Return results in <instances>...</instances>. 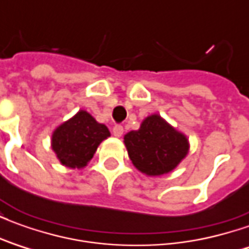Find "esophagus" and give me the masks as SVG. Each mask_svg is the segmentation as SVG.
Listing matches in <instances>:
<instances>
[{
  "mask_svg": "<svg viewBox=\"0 0 249 249\" xmlns=\"http://www.w3.org/2000/svg\"><path fill=\"white\" fill-rule=\"evenodd\" d=\"M123 133H124V128H123V125H114L113 126V135L116 136V137H121L123 136Z\"/></svg>",
  "mask_w": 249,
  "mask_h": 249,
  "instance_id": "34e87169",
  "label": "esophagus"
}]
</instances>
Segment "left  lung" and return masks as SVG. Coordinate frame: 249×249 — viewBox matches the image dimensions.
Segmentation results:
<instances>
[{"label": "left lung", "mask_w": 249, "mask_h": 249, "mask_svg": "<svg viewBox=\"0 0 249 249\" xmlns=\"http://www.w3.org/2000/svg\"><path fill=\"white\" fill-rule=\"evenodd\" d=\"M129 159L148 176H160L176 168L187 156L188 140L159 114L146 117L140 129L125 135Z\"/></svg>", "instance_id": "left-lung-1"}]
</instances>
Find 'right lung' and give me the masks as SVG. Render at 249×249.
<instances>
[{
  "label": "right lung",
  "mask_w": 249,
  "mask_h": 249,
  "mask_svg": "<svg viewBox=\"0 0 249 249\" xmlns=\"http://www.w3.org/2000/svg\"><path fill=\"white\" fill-rule=\"evenodd\" d=\"M109 136L105 125L98 124L85 110H80L54 130L52 146L65 167L82 168L92 159L100 142Z\"/></svg>",
  "instance_id": "add662e5"
}]
</instances>
